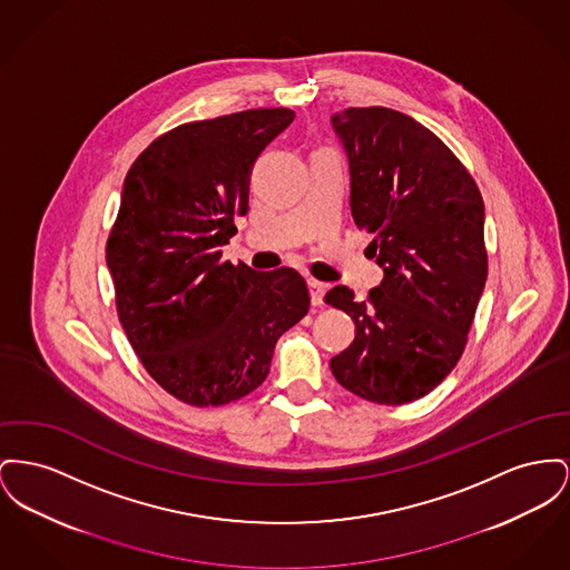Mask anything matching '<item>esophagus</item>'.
Wrapping results in <instances>:
<instances>
[{"label": "esophagus", "instance_id": "34e87169", "mask_svg": "<svg viewBox=\"0 0 570 570\" xmlns=\"http://www.w3.org/2000/svg\"><path fill=\"white\" fill-rule=\"evenodd\" d=\"M307 286H309L312 303H314V305H321L325 293H327V284H323V282H318V279H307Z\"/></svg>", "mask_w": 570, "mask_h": 570}]
</instances>
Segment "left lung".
Listing matches in <instances>:
<instances>
[{"label": "left lung", "mask_w": 570, "mask_h": 570, "mask_svg": "<svg viewBox=\"0 0 570 570\" xmlns=\"http://www.w3.org/2000/svg\"><path fill=\"white\" fill-rule=\"evenodd\" d=\"M332 122L351 164L353 219L385 277L364 302L346 286L325 295L355 323L330 366L364 401H417L465 351L489 273L484 202L459 157L411 116L351 107Z\"/></svg>", "instance_id": "1"}]
</instances>
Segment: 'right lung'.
I'll return each mask as SVG.
<instances>
[{
  "label": "right lung",
  "instance_id": "right-lung-1",
  "mask_svg": "<svg viewBox=\"0 0 570 570\" xmlns=\"http://www.w3.org/2000/svg\"><path fill=\"white\" fill-rule=\"evenodd\" d=\"M293 118L288 107H261L178 125L125 178L105 247L116 312L146 372L176 401L222 406L252 394L279 335L309 309L295 268L222 261L249 208V169Z\"/></svg>",
  "mask_w": 570,
  "mask_h": 570
}]
</instances>
